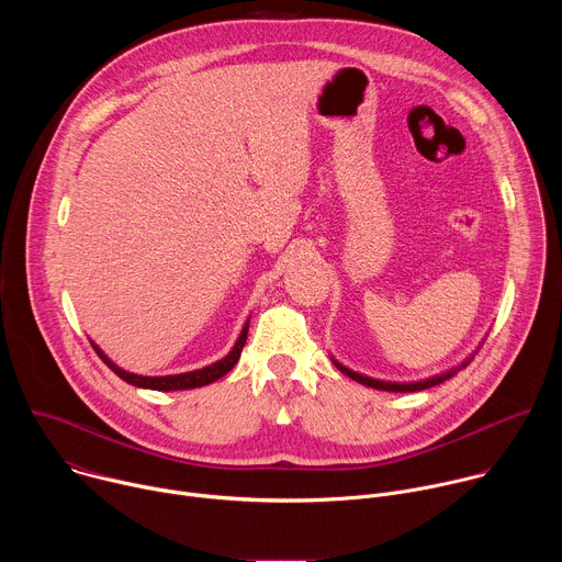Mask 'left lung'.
Masks as SVG:
<instances>
[{
  "mask_svg": "<svg viewBox=\"0 0 562 562\" xmlns=\"http://www.w3.org/2000/svg\"><path fill=\"white\" fill-rule=\"evenodd\" d=\"M483 342H485V338H483ZM483 342H480V345H483ZM480 345H477V349H480ZM477 349H475L471 356H467L458 367H451V369H447V371H442V373L429 375V378H425V380H412V382H393V380H380V378H371V375L358 373V371L345 367L342 362H338L334 356H331V362H334L345 375H349L351 380H356V382H360V384H364V386H373V389H380V391H393V393H409V391H423V389H429V386H434V384H440V382L449 380L451 375H456L462 367H467V364L473 360V356L477 353Z\"/></svg>",
  "mask_w": 562,
  "mask_h": 562,
  "instance_id": "1",
  "label": "left lung"
}]
</instances>
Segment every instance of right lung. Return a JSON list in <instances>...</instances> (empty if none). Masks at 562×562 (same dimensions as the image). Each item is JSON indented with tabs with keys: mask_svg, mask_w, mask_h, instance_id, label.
<instances>
[{
	"mask_svg": "<svg viewBox=\"0 0 562 562\" xmlns=\"http://www.w3.org/2000/svg\"><path fill=\"white\" fill-rule=\"evenodd\" d=\"M251 319V317H249ZM249 319L245 323L243 331H239L235 345L231 347V351L217 360V362H211L202 369H193V371H184V373H173V375H142V373H133V371H126L122 367H117L93 340V349L98 351V356L104 360V364L115 373L120 375L124 382L133 384V386H139V389H153V391H184V389H198V386H206L215 380H220L222 375H226L239 360V356H243V349H245V342H247V334H249Z\"/></svg>",
	"mask_w": 562,
	"mask_h": 562,
	"instance_id": "right-lung-1",
	"label": "right lung"
}]
</instances>
